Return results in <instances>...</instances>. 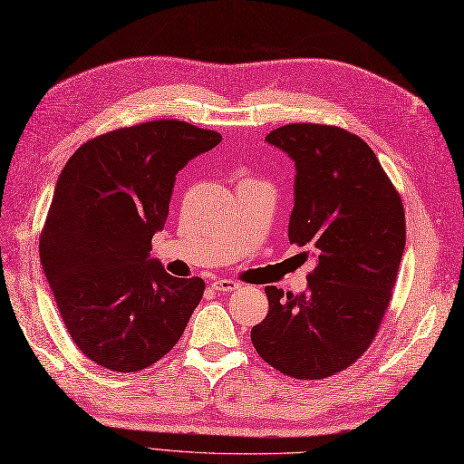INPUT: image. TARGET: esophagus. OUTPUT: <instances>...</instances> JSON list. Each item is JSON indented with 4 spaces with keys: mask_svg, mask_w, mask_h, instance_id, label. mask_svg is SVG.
Wrapping results in <instances>:
<instances>
[{
    "mask_svg": "<svg viewBox=\"0 0 464 464\" xmlns=\"http://www.w3.org/2000/svg\"><path fill=\"white\" fill-rule=\"evenodd\" d=\"M213 288L218 290V292H234L240 288V285L236 283V280H230V278H218L213 283Z\"/></svg>",
    "mask_w": 464,
    "mask_h": 464,
    "instance_id": "34e87169",
    "label": "esophagus"
}]
</instances>
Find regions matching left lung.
<instances>
[{
    "instance_id": "obj_1",
    "label": "left lung",
    "mask_w": 464,
    "mask_h": 464,
    "mask_svg": "<svg viewBox=\"0 0 464 464\" xmlns=\"http://www.w3.org/2000/svg\"><path fill=\"white\" fill-rule=\"evenodd\" d=\"M265 141L296 164L288 240L315 247L317 265L296 296L265 288L269 314L251 329V343L280 373L323 379L346 370L373 341L404 251V207L354 133L290 123Z\"/></svg>"
}]
</instances>
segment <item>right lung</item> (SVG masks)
<instances>
[{
	"instance_id": "1",
	"label": "right lung",
	"mask_w": 464,
	"mask_h": 464,
	"mask_svg": "<svg viewBox=\"0 0 464 464\" xmlns=\"http://www.w3.org/2000/svg\"><path fill=\"white\" fill-rule=\"evenodd\" d=\"M220 133L178 120L108 131L67 160L40 234V263L73 343L111 372L166 356L201 302L203 278L150 259L176 174Z\"/></svg>"
}]
</instances>
